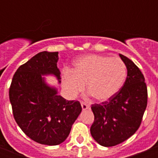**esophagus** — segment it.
Returning a JSON list of instances; mask_svg holds the SVG:
<instances>
[{"mask_svg": "<svg viewBox=\"0 0 158 158\" xmlns=\"http://www.w3.org/2000/svg\"><path fill=\"white\" fill-rule=\"evenodd\" d=\"M81 107L83 110H87L89 108V104L85 103V102H81Z\"/></svg>", "mask_w": 158, "mask_h": 158, "instance_id": "1", "label": "esophagus"}]
</instances>
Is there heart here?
<instances>
[{
    "mask_svg": "<svg viewBox=\"0 0 158 158\" xmlns=\"http://www.w3.org/2000/svg\"><path fill=\"white\" fill-rule=\"evenodd\" d=\"M127 77V66L121 58L89 54L75 62L72 72L63 76V86L69 96L87 90L98 101H105L122 88Z\"/></svg>",
    "mask_w": 158,
    "mask_h": 158,
    "instance_id": "1",
    "label": "heart"
}]
</instances>
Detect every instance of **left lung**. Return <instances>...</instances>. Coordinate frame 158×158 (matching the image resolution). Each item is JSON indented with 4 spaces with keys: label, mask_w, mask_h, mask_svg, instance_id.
<instances>
[{
    "label": "left lung",
    "mask_w": 158,
    "mask_h": 158,
    "mask_svg": "<svg viewBox=\"0 0 158 158\" xmlns=\"http://www.w3.org/2000/svg\"><path fill=\"white\" fill-rule=\"evenodd\" d=\"M127 69L123 86L109 100L92 104L94 122L90 132L97 143L110 147L120 144L139 129L147 106V87L139 68L119 54Z\"/></svg>",
    "instance_id": "8db88e82"
}]
</instances>
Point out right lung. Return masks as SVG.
I'll list each match as a JSON object with an SVG mask.
<instances>
[{"label": "right lung", "mask_w": 158, "mask_h": 158, "mask_svg": "<svg viewBox=\"0 0 158 158\" xmlns=\"http://www.w3.org/2000/svg\"><path fill=\"white\" fill-rule=\"evenodd\" d=\"M58 52L43 51L19 67L9 88L12 114L23 133L35 142L56 146L69 136L82 110L77 100H66L48 86L42 75L54 74L60 83Z\"/></svg>", "instance_id": "1"}]
</instances>
